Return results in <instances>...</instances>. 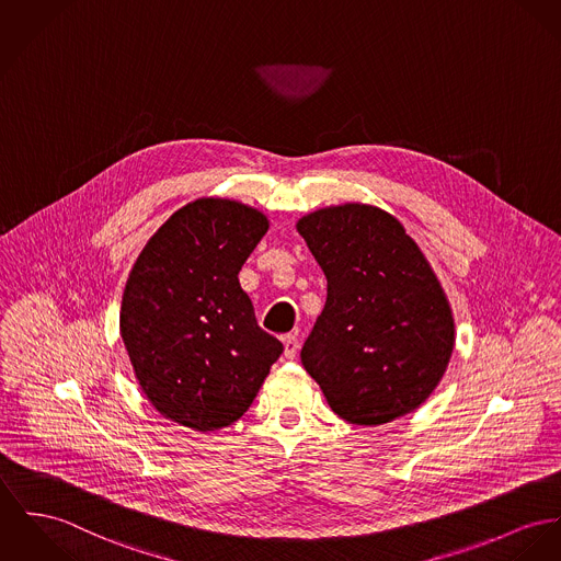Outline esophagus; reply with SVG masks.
<instances>
[{"label": "esophagus", "mask_w": 561, "mask_h": 561, "mask_svg": "<svg viewBox=\"0 0 561 561\" xmlns=\"http://www.w3.org/2000/svg\"><path fill=\"white\" fill-rule=\"evenodd\" d=\"M284 356L286 358H295L297 356V352H299V340H297V335H284Z\"/></svg>", "instance_id": "esophagus-1"}]
</instances>
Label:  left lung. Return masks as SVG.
<instances>
[{
  "instance_id": "1",
  "label": "left lung",
  "mask_w": 561,
  "mask_h": 561,
  "mask_svg": "<svg viewBox=\"0 0 561 561\" xmlns=\"http://www.w3.org/2000/svg\"><path fill=\"white\" fill-rule=\"evenodd\" d=\"M327 275V302L301 363L352 425L414 412L439 385L455 320L432 266L397 217L345 203L297 221Z\"/></svg>"
}]
</instances>
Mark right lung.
Here are the masks:
<instances>
[{
	"instance_id": "1",
	"label": "right lung",
	"mask_w": 561,
	"mask_h": 561,
	"mask_svg": "<svg viewBox=\"0 0 561 561\" xmlns=\"http://www.w3.org/2000/svg\"><path fill=\"white\" fill-rule=\"evenodd\" d=\"M268 230L237 201L198 198L169 217L129 271L119 331L151 405L194 432L239 421L284 345L264 333L239 271Z\"/></svg>"
}]
</instances>
